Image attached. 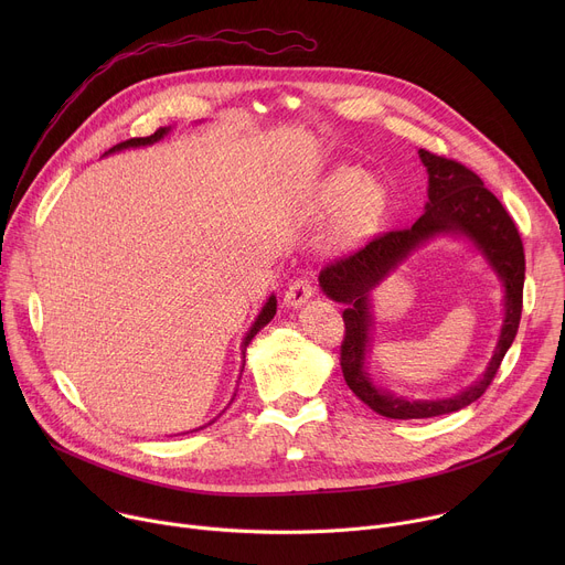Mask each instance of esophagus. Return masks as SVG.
<instances>
[{
  "label": "esophagus",
  "mask_w": 565,
  "mask_h": 565,
  "mask_svg": "<svg viewBox=\"0 0 565 565\" xmlns=\"http://www.w3.org/2000/svg\"><path fill=\"white\" fill-rule=\"evenodd\" d=\"M312 292H315V288H312V281H310V277H306V275H299V277H295L290 284H288V288H286V295H284V301L288 303V306H301L308 297H312Z\"/></svg>",
  "instance_id": "34e87169"
}]
</instances>
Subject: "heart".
Masks as SVG:
<instances>
[{
    "label": "heart",
    "instance_id": "1",
    "mask_svg": "<svg viewBox=\"0 0 565 565\" xmlns=\"http://www.w3.org/2000/svg\"><path fill=\"white\" fill-rule=\"evenodd\" d=\"M319 205L329 212L347 207L340 234L347 241H353L371 234L380 225L386 207V196L384 190L371 183L362 170L344 168L331 174L324 185H321Z\"/></svg>",
    "mask_w": 565,
    "mask_h": 565
}]
</instances>
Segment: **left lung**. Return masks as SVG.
<instances>
[{
    "label": "left lung",
    "mask_w": 565,
    "mask_h": 565,
    "mask_svg": "<svg viewBox=\"0 0 565 565\" xmlns=\"http://www.w3.org/2000/svg\"><path fill=\"white\" fill-rule=\"evenodd\" d=\"M420 158L429 172V203L425 214L412 227L375 234L362 248L331 262L319 273L321 290L331 299L349 306L342 315L344 340L340 347V366L349 388L369 409L395 420L445 416L476 402L497 377L501 362L516 338L523 310L525 253L519 227L510 212L486 188L482 179L458 160L427 149H420ZM438 231H462L489 255L507 284V324L498 353L480 383L447 401L409 403L377 392L363 373L370 320L365 299L367 290L397 260Z\"/></svg>",
    "instance_id": "obj_1"
}]
</instances>
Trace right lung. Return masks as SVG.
Wrapping results in <instances>:
<instances>
[{"instance_id": "add662e5", "label": "right lung", "mask_w": 565, "mask_h": 565, "mask_svg": "<svg viewBox=\"0 0 565 565\" xmlns=\"http://www.w3.org/2000/svg\"><path fill=\"white\" fill-rule=\"evenodd\" d=\"M168 134V129H163V127H158L151 136H145V138H129V140H122V142H118V145H114L111 149H109V153L111 151H118V149H127V147H140V145H151V142H156V140H160ZM275 312H277V299L275 297H270L268 299V303L264 306V310H262V315L257 317V321L253 324V329H250V333H248V338H246V342H244V347H248L250 344V340L257 335V331L259 329H264L268 321L275 317Z\"/></svg>"}]
</instances>
